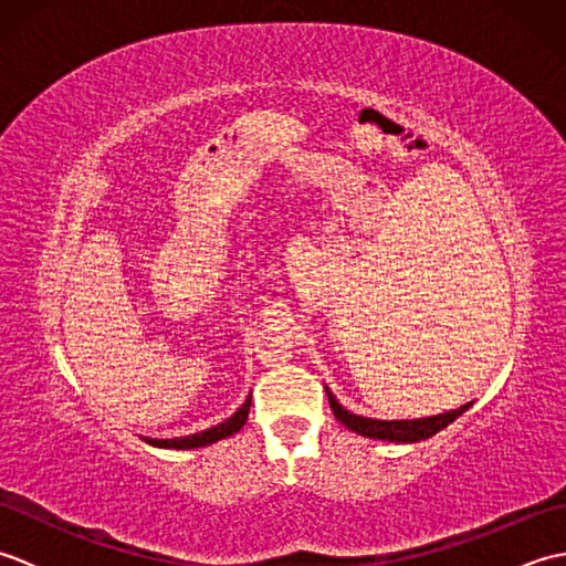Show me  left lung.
<instances>
[{
    "label": "left lung",
    "mask_w": 566,
    "mask_h": 566,
    "mask_svg": "<svg viewBox=\"0 0 566 566\" xmlns=\"http://www.w3.org/2000/svg\"><path fill=\"white\" fill-rule=\"evenodd\" d=\"M250 403H252V394H248L245 403L240 406L231 418H226L223 423L213 426V428L195 432V436L172 438V440H155V438H143V440H146L148 444H153V448H165V450H195V448H207V444L219 442V440H223V438H228V436H233V432H238L240 428L245 426L248 413H250Z\"/></svg>",
    "instance_id": "8db88e82"
}]
</instances>
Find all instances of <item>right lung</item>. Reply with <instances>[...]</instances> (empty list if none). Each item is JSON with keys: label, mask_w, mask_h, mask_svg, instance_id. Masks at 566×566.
<instances>
[{"label": "right lung", "mask_w": 566, "mask_h": 566, "mask_svg": "<svg viewBox=\"0 0 566 566\" xmlns=\"http://www.w3.org/2000/svg\"><path fill=\"white\" fill-rule=\"evenodd\" d=\"M328 401L333 408V416L340 420L345 428H350L357 436L365 438H375V440H389V442H418L426 440L430 436H436L438 430H442L444 426H450L457 416H462L472 401L452 408V411H444L438 416H428V418H413V420H377V418H365V416H355L350 411L338 403V399L331 394V389L326 387Z\"/></svg>", "instance_id": "add662e5"}]
</instances>
